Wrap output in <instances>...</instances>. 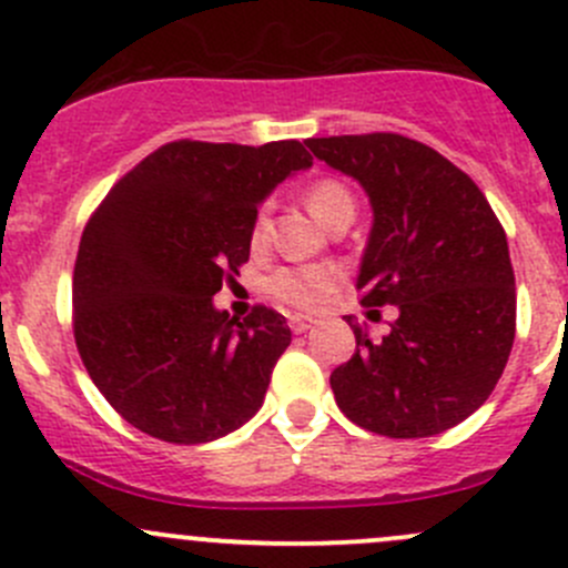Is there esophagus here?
I'll list each match as a JSON object with an SVG mask.
<instances>
[{
	"instance_id": "obj_1",
	"label": "esophagus",
	"mask_w": 568,
	"mask_h": 568,
	"mask_svg": "<svg viewBox=\"0 0 568 568\" xmlns=\"http://www.w3.org/2000/svg\"><path fill=\"white\" fill-rule=\"evenodd\" d=\"M313 324H316V321H313L311 316H291L288 318V326L296 332V335H302V332L313 329Z\"/></svg>"
}]
</instances>
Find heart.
Returning <instances> with one entry per match:
<instances>
[{
	"label": "heart",
	"instance_id": "heart-1",
	"mask_svg": "<svg viewBox=\"0 0 568 568\" xmlns=\"http://www.w3.org/2000/svg\"><path fill=\"white\" fill-rule=\"evenodd\" d=\"M305 203L311 209V214L318 222L329 225L332 216H337L341 211L354 209V197L343 183L324 178L316 181L305 192ZM268 233V205H261L252 220L250 239L252 244L266 242ZM341 283V274L332 266H302V268H280L272 280H268V291L274 294V300H280L283 305L291 307H318L332 291Z\"/></svg>",
	"mask_w": 568,
	"mask_h": 568
}]
</instances>
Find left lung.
Returning <instances> with one entry per match:
<instances>
[{
	"label": "left lung",
	"instance_id": "obj_1",
	"mask_svg": "<svg viewBox=\"0 0 568 568\" xmlns=\"http://www.w3.org/2000/svg\"><path fill=\"white\" fill-rule=\"evenodd\" d=\"M305 145L368 194L357 288L365 305L398 311L382 341L346 316L357 352L329 376L337 406L395 439L454 428L489 398L514 346L506 231L473 178L423 142L359 134Z\"/></svg>",
	"mask_w": 568,
	"mask_h": 568
}]
</instances>
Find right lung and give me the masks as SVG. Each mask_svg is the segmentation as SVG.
Wrapping results in <instances>:
<instances>
[{
    "instance_id": "right-lung-1",
    "label": "right lung",
    "mask_w": 568,
    "mask_h": 568,
    "mask_svg": "<svg viewBox=\"0 0 568 568\" xmlns=\"http://www.w3.org/2000/svg\"><path fill=\"white\" fill-rule=\"evenodd\" d=\"M313 156L266 145L168 142L109 189L73 268V337L101 395L151 437L200 445L261 409L288 348L280 313L216 311L250 257L257 205Z\"/></svg>"
}]
</instances>
